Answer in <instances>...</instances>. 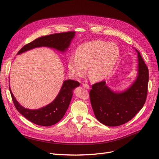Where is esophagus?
Listing matches in <instances>:
<instances>
[{"label": "esophagus", "instance_id": "34e87169", "mask_svg": "<svg viewBox=\"0 0 159 159\" xmlns=\"http://www.w3.org/2000/svg\"><path fill=\"white\" fill-rule=\"evenodd\" d=\"M82 86H83V87H84V88L87 89H89L90 88L89 85H88V84H82Z\"/></svg>", "mask_w": 159, "mask_h": 159}]
</instances>
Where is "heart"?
<instances>
[{
  "label": "heart",
  "instance_id": "obj_1",
  "mask_svg": "<svg viewBox=\"0 0 159 159\" xmlns=\"http://www.w3.org/2000/svg\"><path fill=\"white\" fill-rule=\"evenodd\" d=\"M119 56L117 46L113 42L94 40L84 43L70 57L68 68L71 78L80 80L87 73L95 81L106 79L112 73Z\"/></svg>",
  "mask_w": 159,
  "mask_h": 159
}]
</instances>
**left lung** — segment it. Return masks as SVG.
I'll list each match as a JSON object with an SVG mask.
<instances>
[{"label":"left lung","instance_id":"1","mask_svg":"<svg viewBox=\"0 0 159 159\" xmlns=\"http://www.w3.org/2000/svg\"><path fill=\"white\" fill-rule=\"evenodd\" d=\"M137 52L138 73L129 87L114 91L105 81L95 84L90 91V101L95 116L105 125H121L133 119L145 103L148 91V70L139 52Z\"/></svg>","mask_w":159,"mask_h":159}]
</instances>
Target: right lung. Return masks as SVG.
<instances>
[{
  "label": "right lung",
  "mask_w": 159,
  "mask_h": 159,
  "mask_svg": "<svg viewBox=\"0 0 159 159\" xmlns=\"http://www.w3.org/2000/svg\"><path fill=\"white\" fill-rule=\"evenodd\" d=\"M75 32H68L38 38L22 48L18 52V54L38 47L51 48L64 53L68 50L71 40L75 37ZM80 84L78 81L74 80L64 81L55 99L45 107L38 109H29L22 106L14 98L10 87L9 89L14 106L19 113L33 123L48 127L57 123L63 118L69 107L73 91L80 86Z\"/></svg>",
  "instance_id": "add662e5"
}]
</instances>
